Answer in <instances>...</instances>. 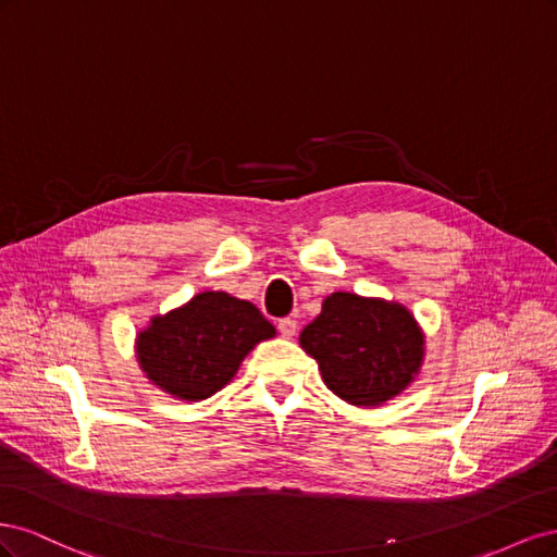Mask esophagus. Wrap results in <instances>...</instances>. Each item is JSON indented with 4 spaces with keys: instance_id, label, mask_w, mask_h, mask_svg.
<instances>
[{
    "instance_id": "1",
    "label": "esophagus",
    "mask_w": 557,
    "mask_h": 557,
    "mask_svg": "<svg viewBox=\"0 0 557 557\" xmlns=\"http://www.w3.org/2000/svg\"><path fill=\"white\" fill-rule=\"evenodd\" d=\"M276 327H278V332H281V336H285V339H290V336H295V332H297V320H293V318H281Z\"/></svg>"
}]
</instances>
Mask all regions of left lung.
Instances as JSON below:
<instances>
[{"label":"left lung","instance_id":"obj_1","mask_svg":"<svg viewBox=\"0 0 557 557\" xmlns=\"http://www.w3.org/2000/svg\"><path fill=\"white\" fill-rule=\"evenodd\" d=\"M325 385L356 407L399 395L423 364V332L395 301L332 293L299 334Z\"/></svg>","mask_w":557,"mask_h":557}]
</instances>
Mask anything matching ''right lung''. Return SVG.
Listing matches in <instances>:
<instances>
[{"label":"right lung","mask_w":557,"mask_h":557,"mask_svg":"<svg viewBox=\"0 0 557 557\" xmlns=\"http://www.w3.org/2000/svg\"><path fill=\"white\" fill-rule=\"evenodd\" d=\"M274 334L250 301L209 290L150 320L137 336V358L146 379L164 393L197 401L227 385L252 346Z\"/></svg>","instance_id":"add662e5"}]
</instances>
